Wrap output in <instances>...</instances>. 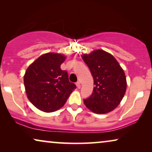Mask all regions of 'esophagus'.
<instances>
[{"instance_id":"esophagus-1","label":"esophagus","mask_w":152,"mask_h":152,"mask_svg":"<svg viewBox=\"0 0 152 152\" xmlns=\"http://www.w3.org/2000/svg\"><path fill=\"white\" fill-rule=\"evenodd\" d=\"M76 86H77V88L80 89L81 88V84H80V82H77L76 83Z\"/></svg>"}]
</instances>
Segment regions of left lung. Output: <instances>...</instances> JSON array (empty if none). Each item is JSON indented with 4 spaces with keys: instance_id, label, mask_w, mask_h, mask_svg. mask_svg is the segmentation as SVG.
Instances as JSON below:
<instances>
[{
    "instance_id": "8db88e82",
    "label": "left lung",
    "mask_w": 152,
    "mask_h": 152,
    "mask_svg": "<svg viewBox=\"0 0 152 152\" xmlns=\"http://www.w3.org/2000/svg\"><path fill=\"white\" fill-rule=\"evenodd\" d=\"M82 58L90 69L95 85L92 95L84 99V104L97 114L113 111L126 92L124 70L111 54L102 50H95L88 55L83 54Z\"/></svg>"
}]
</instances>
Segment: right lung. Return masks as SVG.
<instances>
[{
    "label": "right lung",
    "mask_w": 152,
    "mask_h": 152,
    "mask_svg": "<svg viewBox=\"0 0 152 152\" xmlns=\"http://www.w3.org/2000/svg\"><path fill=\"white\" fill-rule=\"evenodd\" d=\"M65 55L48 53L41 55L27 68L24 86L30 102L45 113L61 109L75 84L70 82L67 72L61 69Z\"/></svg>",
    "instance_id": "obj_1"
}]
</instances>
